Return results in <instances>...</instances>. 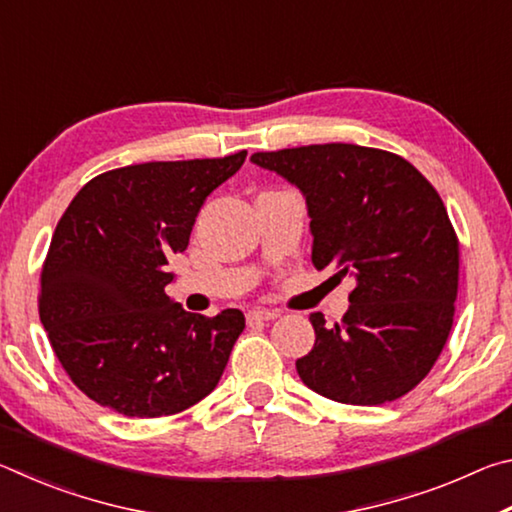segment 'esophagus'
<instances>
[{
    "instance_id": "obj_1",
    "label": "esophagus",
    "mask_w": 512,
    "mask_h": 512,
    "mask_svg": "<svg viewBox=\"0 0 512 512\" xmlns=\"http://www.w3.org/2000/svg\"><path fill=\"white\" fill-rule=\"evenodd\" d=\"M277 316H280V311L277 309H250L248 311V323H262V320H275Z\"/></svg>"
}]
</instances>
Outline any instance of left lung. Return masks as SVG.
Wrapping results in <instances>:
<instances>
[{"label":"left lung","instance_id":"1","mask_svg":"<svg viewBox=\"0 0 512 512\" xmlns=\"http://www.w3.org/2000/svg\"><path fill=\"white\" fill-rule=\"evenodd\" d=\"M307 198L311 262L354 275L350 309L325 327L298 375L334 402L377 406L429 375L454 325L461 246L445 203L409 160L359 144L253 153Z\"/></svg>","mask_w":512,"mask_h":512}]
</instances>
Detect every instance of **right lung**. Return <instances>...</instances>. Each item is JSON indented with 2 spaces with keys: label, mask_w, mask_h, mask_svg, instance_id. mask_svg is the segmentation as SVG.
I'll use <instances>...</instances> for the list:
<instances>
[{
  "label": "right lung",
  "mask_w": 512,
  "mask_h": 512,
  "mask_svg": "<svg viewBox=\"0 0 512 512\" xmlns=\"http://www.w3.org/2000/svg\"><path fill=\"white\" fill-rule=\"evenodd\" d=\"M246 155L112 169L67 205L42 264L38 309L60 366L90 400L128 418H162L219 384L246 318L239 309L189 314L164 293L173 280L164 266Z\"/></svg>",
  "instance_id": "obj_1"
}]
</instances>
